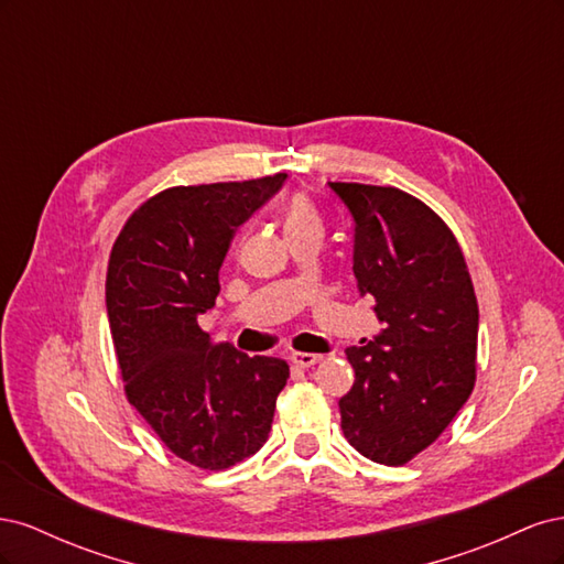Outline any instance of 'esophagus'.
I'll return each instance as SVG.
<instances>
[{
	"label": "esophagus",
	"instance_id": "esophagus-1",
	"mask_svg": "<svg viewBox=\"0 0 564 564\" xmlns=\"http://www.w3.org/2000/svg\"><path fill=\"white\" fill-rule=\"evenodd\" d=\"M292 362L296 367H301V369H308V367L322 362V355H315V352H294L292 355Z\"/></svg>",
	"mask_w": 564,
	"mask_h": 564
}]
</instances>
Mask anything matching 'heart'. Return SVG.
I'll use <instances>...</instances> for the list:
<instances>
[{"label": "heart", "mask_w": 564, "mask_h": 564, "mask_svg": "<svg viewBox=\"0 0 564 564\" xmlns=\"http://www.w3.org/2000/svg\"><path fill=\"white\" fill-rule=\"evenodd\" d=\"M282 230H284V237H292L296 232H308V230L322 232V220L313 204L308 202V197L294 195L286 202V209L282 214Z\"/></svg>", "instance_id": "b5f03b06"}]
</instances>
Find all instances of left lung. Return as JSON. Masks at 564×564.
Here are the masks:
<instances>
[{"mask_svg": "<svg viewBox=\"0 0 564 564\" xmlns=\"http://www.w3.org/2000/svg\"><path fill=\"white\" fill-rule=\"evenodd\" d=\"M352 224V272L386 329L348 348L340 429L362 456L404 466L447 429L475 386L477 299L454 232L398 187L329 183Z\"/></svg>", "mask_w": 564, "mask_h": 564, "instance_id": "left-lung-1", "label": "left lung"}]
</instances>
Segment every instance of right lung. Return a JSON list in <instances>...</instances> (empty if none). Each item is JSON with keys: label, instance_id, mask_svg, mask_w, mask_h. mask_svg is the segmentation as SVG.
I'll use <instances>...</instances> for the list:
<instances>
[{"label": "right lung", "instance_id": "1", "mask_svg": "<svg viewBox=\"0 0 564 564\" xmlns=\"http://www.w3.org/2000/svg\"><path fill=\"white\" fill-rule=\"evenodd\" d=\"M286 174L176 185L145 199L110 251L106 305L127 400L178 458L226 470L263 447L289 365L212 344L199 315L245 220Z\"/></svg>", "mask_w": 564, "mask_h": 564}]
</instances>
